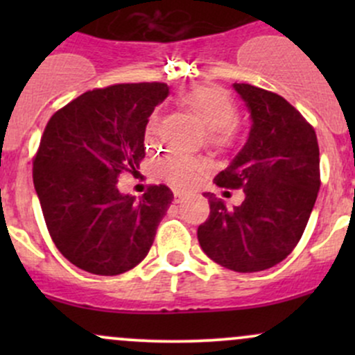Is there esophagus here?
Masks as SVG:
<instances>
[{
	"label": "esophagus",
	"mask_w": 355,
	"mask_h": 355,
	"mask_svg": "<svg viewBox=\"0 0 355 355\" xmlns=\"http://www.w3.org/2000/svg\"><path fill=\"white\" fill-rule=\"evenodd\" d=\"M183 200H187V195L180 193V191H175V195H173V202H175V203H182Z\"/></svg>",
	"instance_id": "obj_1"
}]
</instances>
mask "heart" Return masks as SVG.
<instances>
[{
  "label": "heart",
  "mask_w": 355,
  "mask_h": 355,
  "mask_svg": "<svg viewBox=\"0 0 355 355\" xmlns=\"http://www.w3.org/2000/svg\"><path fill=\"white\" fill-rule=\"evenodd\" d=\"M180 105L209 132V141L217 148H229L239 140L240 123L235 120L237 105L227 89L217 85H202L182 93ZM158 113L146 123V138L157 128ZM205 162L193 157H168L158 162L157 173L178 190H190L205 172Z\"/></svg>",
  "instance_id": "obj_1"
}]
</instances>
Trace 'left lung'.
<instances>
[{"label": "left lung", "instance_id": "left-lung-1", "mask_svg": "<svg viewBox=\"0 0 355 355\" xmlns=\"http://www.w3.org/2000/svg\"><path fill=\"white\" fill-rule=\"evenodd\" d=\"M252 126L243 148L215 183L242 189L243 202L227 207L214 193L210 215L198 227L202 250L230 270L277 266L302 237L320 187L319 144L312 125L277 93L234 83Z\"/></svg>", "mask_w": 355, "mask_h": 355}]
</instances>
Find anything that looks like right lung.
<instances>
[{
  "label": "right lung",
  "instance_id": "obj_1",
  "mask_svg": "<svg viewBox=\"0 0 355 355\" xmlns=\"http://www.w3.org/2000/svg\"><path fill=\"white\" fill-rule=\"evenodd\" d=\"M166 96L165 83L92 89L44 128L33 160L35 190L56 248L81 270L123 274L152 247L172 190L152 185L135 200L116 183L120 173H137L148 116Z\"/></svg>",
  "mask_w": 355,
  "mask_h": 355
}]
</instances>
